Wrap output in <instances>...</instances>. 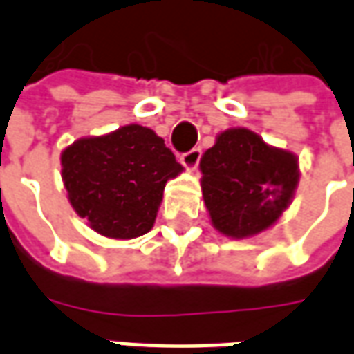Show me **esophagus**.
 <instances>
[{"instance_id":"34e87169","label":"esophagus","mask_w":354,"mask_h":354,"mask_svg":"<svg viewBox=\"0 0 354 354\" xmlns=\"http://www.w3.org/2000/svg\"><path fill=\"white\" fill-rule=\"evenodd\" d=\"M199 159H201L199 147H193V149H189L187 153H184L182 157H180L182 165H184V167H187V169H195V167L199 165Z\"/></svg>"}]
</instances>
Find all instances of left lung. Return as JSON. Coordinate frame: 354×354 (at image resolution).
<instances>
[{"instance_id":"1","label":"left lung","mask_w":354,"mask_h":354,"mask_svg":"<svg viewBox=\"0 0 354 354\" xmlns=\"http://www.w3.org/2000/svg\"><path fill=\"white\" fill-rule=\"evenodd\" d=\"M210 223L230 239L256 237L286 212L299 184V161L246 127L222 131L199 162Z\"/></svg>"}]
</instances>
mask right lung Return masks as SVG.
Masks as SVG:
<instances>
[{
    "mask_svg": "<svg viewBox=\"0 0 354 354\" xmlns=\"http://www.w3.org/2000/svg\"><path fill=\"white\" fill-rule=\"evenodd\" d=\"M60 167L75 214L111 241L146 235L167 182L184 172L165 140L136 123L77 138L62 149Z\"/></svg>",
    "mask_w": 354,
    "mask_h": 354,
    "instance_id": "1",
    "label": "right lung"
}]
</instances>
